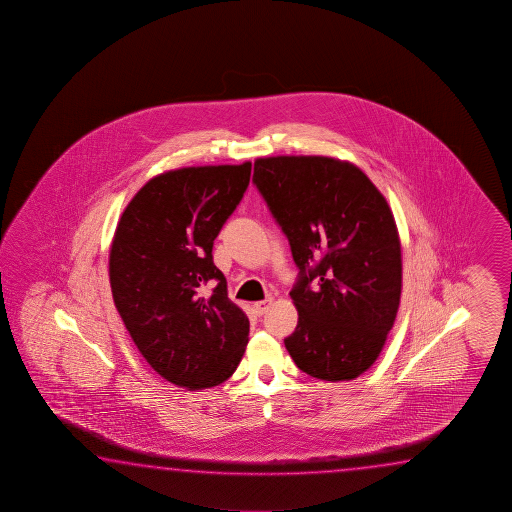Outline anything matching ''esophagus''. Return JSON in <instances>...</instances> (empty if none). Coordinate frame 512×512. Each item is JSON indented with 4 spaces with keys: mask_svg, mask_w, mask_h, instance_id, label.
I'll list each match as a JSON object with an SVG mask.
<instances>
[{
    "mask_svg": "<svg viewBox=\"0 0 512 512\" xmlns=\"http://www.w3.org/2000/svg\"><path fill=\"white\" fill-rule=\"evenodd\" d=\"M270 304H272V297H269V299H263V301H258V303L252 304V308H254V312L258 313V315H263V313L269 310Z\"/></svg>",
    "mask_w": 512,
    "mask_h": 512,
    "instance_id": "obj_1",
    "label": "esophagus"
}]
</instances>
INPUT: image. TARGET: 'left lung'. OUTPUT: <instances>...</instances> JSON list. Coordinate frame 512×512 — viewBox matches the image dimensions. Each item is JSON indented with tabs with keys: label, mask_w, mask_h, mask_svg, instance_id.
I'll list each match as a JSON object with an SVG mask.
<instances>
[{
	"label": "left lung",
	"mask_w": 512,
	"mask_h": 512,
	"mask_svg": "<svg viewBox=\"0 0 512 512\" xmlns=\"http://www.w3.org/2000/svg\"><path fill=\"white\" fill-rule=\"evenodd\" d=\"M252 181L301 272L288 353L317 380H355L382 353L399 308L403 263L389 202L358 166L335 157H258Z\"/></svg>",
	"instance_id": "obj_1"
}]
</instances>
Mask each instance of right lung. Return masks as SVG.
Masks as SVG:
<instances>
[{
  "label": "right lung",
  "instance_id": "add662e5",
  "mask_svg": "<svg viewBox=\"0 0 512 512\" xmlns=\"http://www.w3.org/2000/svg\"><path fill=\"white\" fill-rule=\"evenodd\" d=\"M249 179L251 161L168 170L132 197L114 231L116 310L150 367L177 387L226 382L249 342V319L211 254ZM211 280L218 286L206 296Z\"/></svg>",
  "mask_w": 512,
  "mask_h": 512
}]
</instances>
